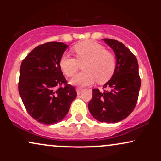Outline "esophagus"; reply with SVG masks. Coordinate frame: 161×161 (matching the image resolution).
<instances>
[{"label":"esophagus","instance_id":"esophagus-1","mask_svg":"<svg viewBox=\"0 0 161 161\" xmlns=\"http://www.w3.org/2000/svg\"><path fill=\"white\" fill-rule=\"evenodd\" d=\"M83 92V89L82 88H76V92H77V95H80L81 93Z\"/></svg>","mask_w":161,"mask_h":161}]
</instances>
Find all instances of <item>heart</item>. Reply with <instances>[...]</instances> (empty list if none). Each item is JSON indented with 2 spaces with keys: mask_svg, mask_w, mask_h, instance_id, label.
<instances>
[{
  "mask_svg": "<svg viewBox=\"0 0 161 161\" xmlns=\"http://www.w3.org/2000/svg\"><path fill=\"white\" fill-rule=\"evenodd\" d=\"M77 58L64 53L60 59V69L66 76L71 77L79 69V63H84L86 71L78 73L70 82L80 87L88 86L97 80L103 84L110 80L116 69V58L103 45L92 41H86L73 47Z\"/></svg>",
  "mask_w": 161,
  "mask_h": 161,
  "instance_id": "1",
  "label": "heart"
}]
</instances>
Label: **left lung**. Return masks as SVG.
<instances>
[{
	"label": "left lung",
	"instance_id": "8db88e82",
	"mask_svg": "<svg viewBox=\"0 0 161 161\" xmlns=\"http://www.w3.org/2000/svg\"><path fill=\"white\" fill-rule=\"evenodd\" d=\"M113 49L116 57V69L111 79L103 86V92L92 89L88 110L101 123H115L125 119L137 103L141 86L138 64L135 55L119 41L103 39Z\"/></svg>",
	"mask_w": 161,
	"mask_h": 161
}]
</instances>
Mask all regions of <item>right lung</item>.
<instances>
[{
    "mask_svg": "<svg viewBox=\"0 0 161 161\" xmlns=\"http://www.w3.org/2000/svg\"><path fill=\"white\" fill-rule=\"evenodd\" d=\"M67 47L57 42L38 45L21 64L20 97L29 115L38 123L60 122L76 97L75 88L67 84L59 64Z\"/></svg>",
    "mask_w": 161,
    "mask_h": 161,
    "instance_id": "add662e5",
    "label": "right lung"
}]
</instances>
